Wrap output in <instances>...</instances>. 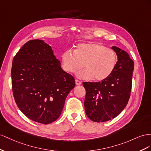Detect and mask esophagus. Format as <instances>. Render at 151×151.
Segmentation results:
<instances>
[{
    "instance_id": "1",
    "label": "esophagus",
    "mask_w": 151,
    "mask_h": 151,
    "mask_svg": "<svg viewBox=\"0 0 151 151\" xmlns=\"http://www.w3.org/2000/svg\"><path fill=\"white\" fill-rule=\"evenodd\" d=\"M75 83L76 85H80L81 84V81L78 80H75Z\"/></svg>"
}]
</instances>
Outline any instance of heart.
I'll return each mask as SVG.
<instances>
[{
    "label": "heart",
    "mask_w": 151,
    "mask_h": 151,
    "mask_svg": "<svg viewBox=\"0 0 151 151\" xmlns=\"http://www.w3.org/2000/svg\"><path fill=\"white\" fill-rule=\"evenodd\" d=\"M118 62V55L113 49L96 42L79 44L74 51L68 50L61 56L62 67L68 73H75L83 80L102 81L113 73Z\"/></svg>",
    "instance_id": "obj_1"
}]
</instances>
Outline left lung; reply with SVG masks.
<instances>
[{"mask_svg": "<svg viewBox=\"0 0 151 151\" xmlns=\"http://www.w3.org/2000/svg\"><path fill=\"white\" fill-rule=\"evenodd\" d=\"M118 55L113 73L98 82H83L86 90L85 113L94 122L109 121L122 113L130 96L134 63L118 47H112Z\"/></svg>", "mask_w": 151, "mask_h": 151, "instance_id": "8db88e82", "label": "left lung"}]
</instances>
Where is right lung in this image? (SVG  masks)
I'll return each mask as SVG.
<instances>
[{
    "label": "right lung",
    "instance_id": "obj_1",
    "mask_svg": "<svg viewBox=\"0 0 151 151\" xmlns=\"http://www.w3.org/2000/svg\"><path fill=\"white\" fill-rule=\"evenodd\" d=\"M12 88L17 106L33 121L47 124L61 115L75 81L63 71L52 47L41 40L26 43L14 57Z\"/></svg>",
    "mask_w": 151,
    "mask_h": 151
}]
</instances>
